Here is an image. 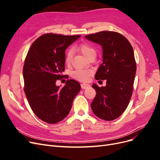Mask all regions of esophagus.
<instances>
[{"label": "esophagus", "instance_id": "obj_1", "mask_svg": "<svg viewBox=\"0 0 160 160\" xmlns=\"http://www.w3.org/2000/svg\"><path fill=\"white\" fill-rule=\"evenodd\" d=\"M81 87L82 89H88V88H90V85L89 84H88V83H81Z\"/></svg>", "mask_w": 160, "mask_h": 160}]
</instances>
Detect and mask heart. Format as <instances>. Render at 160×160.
Masks as SVG:
<instances>
[{
  "mask_svg": "<svg viewBox=\"0 0 160 160\" xmlns=\"http://www.w3.org/2000/svg\"><path fill=\"white\" fill-rule=\"evenodd\" d=\"M77 51L81 52L87 59H89L93 57H96V51L94 47L90 45L88 43H82L77 47ZM72 57V52L71 49H68L65 52V62L66 64H69L71 62ZM91 75V71L89 69H77L72 71L71 76L72 78L82 82L88 81Z\"/></svg>",
  "mask_w": 160,
  "mask_h": 160,
  "instance_id": "1",
  "label": "heart"
}]
</instances>
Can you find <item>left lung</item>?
I'll return each mask as SVG.
<instances>
[{
    "label": "left lung",
    "instance_id": "obj_1",
    "mask_svg": "<svg viewBox=\"0 0 160 160\" xmlns=\"http://www.w3.org/2000/svg\"><path fill=\"white\" fill-rule=\"evenodd\" d=\"M85 37L102 47L103 63L95 79L107 81L105 87L92 85L96 91L92 111L100 119L114 120L124 112L132 98L136 72L132 46L117 32L104 31Z\"/></svg>",
    "mask_w": 160,
    "mask_h": 160
}]
</instances>
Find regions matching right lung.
<instances>
[{
	"label": "right lung",
	"mask_w": 160,
	"mask_h": 160,
	"mask_svg": "<svg viewBox=\"0 0 160 160\" xmlns=\"http://www.w3.org/2000/svg\"><path fill=\"white\" fill-rule=\"evenodd\" d=\"M81 35L44 34L31 46L23 66L24 91L32 111L47 123L65 118L81 89L75 80H67L60 88L57 80L63 78L65 50Z\"/></svg>",
	"instance_id": "obj_1"
}]
</instances>
